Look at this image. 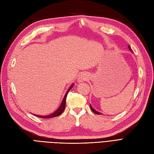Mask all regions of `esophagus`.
<instances>
[{"mask_svg": "<svg viewBox=\"0 0 154 154\" xmlns=\"http://www.w3.org/2000/svg\"><path fill=\"white\" fill-rule=\"evenodd\" d=\"M89 79V75L88 73H81L80 75L78 77V82H84V81H86L87 80H88Z\"/></svg>", "mask_w": 154, "mask_h": 154, "instance_id": "obj_1", "label": "esophagus"}]
</instances>
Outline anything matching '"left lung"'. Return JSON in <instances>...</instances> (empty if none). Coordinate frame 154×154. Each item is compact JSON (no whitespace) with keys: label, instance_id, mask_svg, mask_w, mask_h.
<instances>
[{"label":"left lung","instance_id":"left-lung-1","mask_svg":"<svg viewBox=\"0 0 154 154\" xmlns=\"http://www.w3.org/2000/svg\"><path fill=\"white\" fill-rule=\"evenodd\" d=\"M128 48H129V49L131 51V52H133V50L131 49V47L129 46V45H128ZM90 108H91V110L94 113H96V114H97V115H100V114H102L101 113H100V112H98V111H96V110H94L93 108V106L90 105Z\"/></svg>","mask_w":154,"mask_h":154}]
</instances>
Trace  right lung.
Segmentation results:
<instances>
[{"label":"right lung","mask_w":154,"mask_h":154,"mask_svg":"<svg viewBox=\"0 0 154 154\" xmlns=\"http://www.w3.org/2000/svg\"><path fill=\"white\" fill-rule=\"evenodd\" d=\"M74 84H72L71 85V86L68 88V91H66L63 99L62 101H61V103L60 105V106H59V108L58 109H57L55 112H54L53 113H51V114H49V115H46V116H38V115H36V114H33L34 116H35L37 117H41V118H53V117H57L58 116L60 115H61L62 112L64 111L65 109V105H66V96H67V94L70 91V90L73 87Z\"/></svg>","instance_id":"add662e5"}]
</instances>
